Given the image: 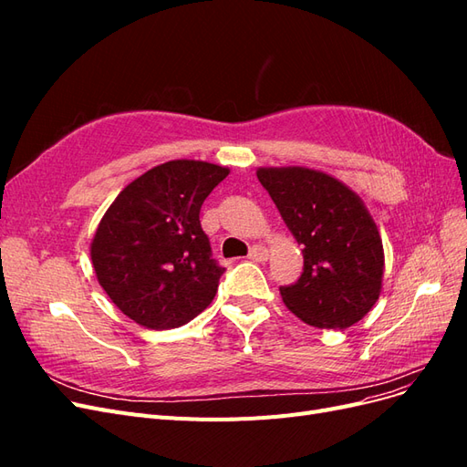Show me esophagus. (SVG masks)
I'll list each match as a JSON object with an SVG mask.
<instances>
[{
  "label": "esophagus",
  "mask_w": 467,
  "mask_h": 467,
  "mask_svg": "<svg viewBox=\"0 0 467 467\" xmlns=\"http://www.w3.org/2000/svg\"><path fill=\"white\" fill-rule=\"evenodd\" d=\"M251 261H266L268 259V249L265 245H253L249 251Z\"/></svg>",
  "instance_id": "esophagus-1"
}]
</instances>
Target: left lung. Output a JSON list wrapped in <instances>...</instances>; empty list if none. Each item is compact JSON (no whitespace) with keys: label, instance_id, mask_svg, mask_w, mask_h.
Returning <instances> with one entry per match:
<instances>
[{"label":"left lung","instance_id":"1","mask_svg":"<svg viewBox=\"0 0 467 467\" xmlns=\"http://www.w3.org/2000/svg\"><path fill=\"white\" fill-rule=\"evenodd\" d=\"M286 228L302 245L304 273L280 286L304 323L347 329L370 312L384 280V245L372 214L343 181L309 167H259Z\"/></svg>","mask_w":467,"mask_h":467}]
</instances>
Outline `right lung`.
<instances>
[{
  "label": "right lung",
  "mask_w": 467,
  "mask_h": 467,
  "mask_svg": "<svg viewBox=\"0 0 467 467\" xmlns=\"http://www.w3.org/2000/svg\"><path fill=\"white\" fill-rule=\"evenodd\" d=\"M228 167L173 160L126 185L99 222L93 271L120 312L146 329H175L214 300L223 268L212 259L201 206Z\"/></svg>",
  "instance_id": "add662e5"
}]
</instances>
